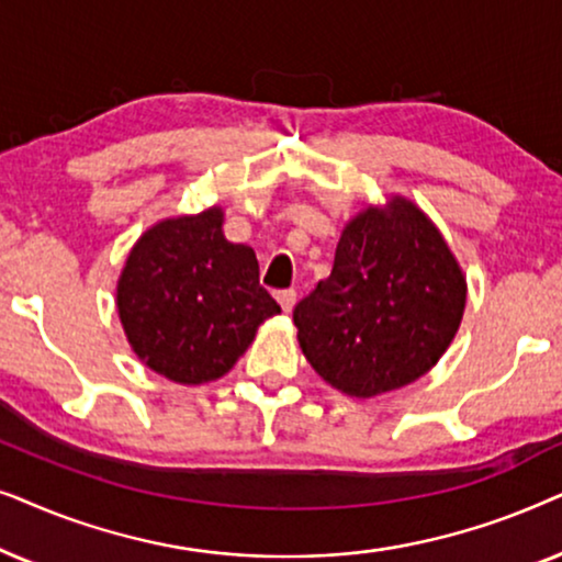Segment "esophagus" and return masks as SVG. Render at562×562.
<instances>
[{
  "label": "esophagus",
  "instance_id": "esophagus-1",
  "mask_svg": "<svg viewBox=\"0 0 562 562\" xmlns=\"http://www.w3.org/2000/svg\"><path fill=\"white\" fill-rule=\"evenodd\" d=\"M295 297H297V293L293 288L290 290H280V293H277V303L282 305V311H293V305H295Z\"/></svg>",
  "mask_w": 562,
  "mask_h": 562
}]
</instances>
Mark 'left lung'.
I'll return each instance as SVG.
<instances>
[{"mask_svg": "<svg viewBox=\"0 0 562 562\" xmlns=\"http://www.w3.org/2000/svg\"><path fill=\"white\" fill-rule=\"evenodd\" d=\"M465 274L424 211L406 198L355 215L334 267L295 305L297 341L336 391L372 398L426 375L458 334Z\"/></svg>", "mask_w": 562, "mask_h": 562, "instance_id": "8db88e82", "label": "left lung"}]
</instances>
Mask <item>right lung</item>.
I'll return each mask as SVG.
<instances>
[{
    "label": "right lung",
    "instance_id": "add662e5",
    "mask_svg": "<svg viewBox=\"0 0 562 562\" xmlns=\"http://www.w3.org/2000/svg\"><path fill=\"white\" fill-rule=\"evenodd\" d=\"M117 313L146 368L200 385L226 375L280 305L259 285L251 246L223 236L215 205L138 238L117 280Z\"/></svg>",
    "mask_w": 562,
    "mask_h": 562
}]
</instances>
